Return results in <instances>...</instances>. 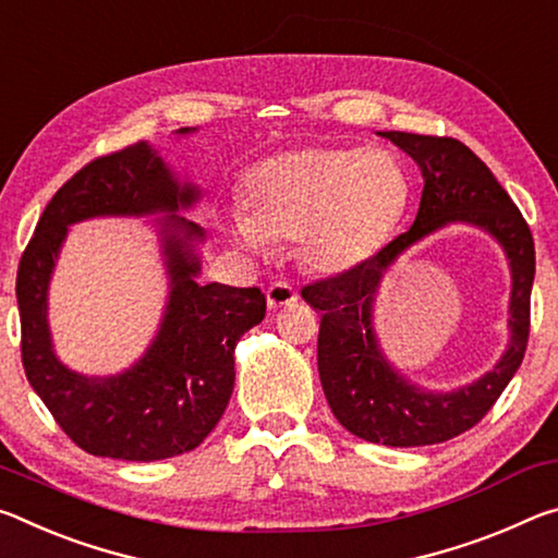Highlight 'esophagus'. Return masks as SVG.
Segmentation results:
<instances>
[{
  "instance_id": "34e87169",
  "label": "esophagus",
  "mask_w": 558,
  "mask_h": 558,
  "mask_svg": "<svg viewBox=\"0 0 558 558\" xmlns=\"http://www.w3.org/2000/svg\"><path fill=\"white\" fill-rule=\"evenodd\" d=\"M294 301H299V291L287 284V281H274L267 289V304L269 308H284L291 306Z\"/></svg>"
}]
</instances>
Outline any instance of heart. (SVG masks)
<instances>
[{"instance_id":"heart-1","label":"heart","mask_w":558,"mask_h":558,"mask_svg":"<svg viewBox=\"0 0 558 558\" xmlns=\"http://www.w3.org/2000/svg\"><path fill=\"white\" fill-rule=\"evenodd\" d=\"M408 199V180L386 150L299 148L264 160L232 230L244 244L299 240L314 271L339 274L371 257Z\"/></svg>"}]
</instances>
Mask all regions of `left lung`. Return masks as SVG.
Returning <instances> with one entry per match:
<instances>
[{
  "label": "left lung",
  "instance_id": "left-lung-1",
  "mask_svg": "<svg viewBox=\"0 0 558 558\" xmlns=\"http://www.w3.org/2000/svg\"><path fill=\"white\" fill-rule=\"evenodd\" d=\"M380 135L405 150L423 172L415 222L349 271L304 287L301 296L322 312L318 376L345 430L376 445H435L477 425L522 365L536 267L534 236L507 190L464 143L400 131ZM450 221L480 226L506 246L512 269V339L500 363L480 381L452 393H433L413 387L385 361L372 331V301L389 264Z\"/></svg>",
  "mask_w": 558,
  "mask_h": 558
}]
</instances>
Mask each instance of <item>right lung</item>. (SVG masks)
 Listing matches in <instances>:
<instances>
[{"instance_id":"1","label":"right lung","mask_w":558,"mask_h":558,"mask_svg":"<svg viewBox=\"0 0 558 558\" xmlns=\"http://www.w3.org/2000/svg\"><path fill=\"white\" fill-rule=\"evenodd\" d=\"M197 199L199 190L180 182L141 141L100 155L63 182L22 254L16 301L24 373L61 430L96 458L153 462L195 450L230 403L236 341L267 314V296L257 287L197 281L195 242L205 240V230L175 215ZM155 211L171 213L161 220L171 296L159 336L118 377L86 379L69 372L52 353L46 322L50 271L68 225L88 216Z\"/></svg>"}]
</instances>
